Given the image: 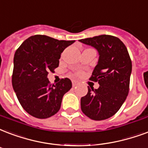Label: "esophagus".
<instances>
[{"instance_id": "1", "label": "esophagus", "mask_w": 148, "mask_h": 148, "mask_svg": "<svg viewBox=\"0 0 148 148\" xmlns=\"http://www.w3.org/2000/svg\"><path fill=\"white\" fill-rule=\"evenodd\" d=\"M72 84H73V86L75 87L78 84V82H76V81H73V82H72Z\"/></svg>"}]
</instances>
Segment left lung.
<instances>
[{
    "label": "left lung",
    "instance_id": "8db88e82",
    "mask_svg": "<svg viewBox=\"0 0 148 148\" xmlns=\"http://www.w3.org/2000/svg\"><path fill=\"white\" fill-rule=\"evenodd\" d=\"M79 42L94 47L99 56L90 78L99 82V88L88 87V94L81 99V108L90 119H106L116 113L128 95L131 60L117 37L101 35Z\"/></svg>",
    "mask_w": 148,
    "mask_h": 148
}]
</instances>
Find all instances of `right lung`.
<instances>
[{
    "mask_svg": "<svg viewBox=\"0 0 148 148\" xmlns=\"http://www.w3.org/2000/svg\"><path fill=\"white\" fill-rule=\"evenodd\" d=\"M74 42L36 35L25 40L15 52L12 86L21 106L32 116L47 119L60 109L71 81L64 78L50 84L47 75L59 66L63 51Z\"/></svg>",
    "mask_w": 148,
    "mask_h": 148,
    "instance_id": "1",
    "label": "right lung"
}]
</instances>
